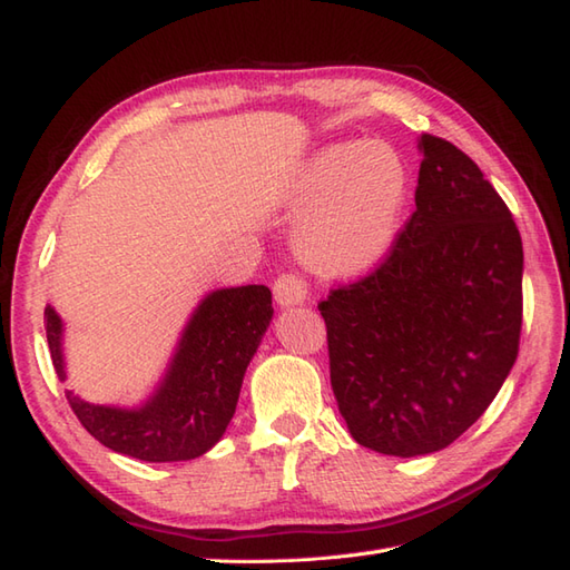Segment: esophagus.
I'll return each mask as SVG.
<instances>
[{"label":"esophagus","instance_id":"obj_1","mask_svg":"<svg viewBox=\"0 0 570 570\" xmlns=\"http://www.w3.org/2000/svg\"><path fill=\"white\" fill-rule=\"evenodd\" d=\"M274 298L282 308L306 304L308 288L304 284V278L296 276V274H282L274 282Z\"/></svg>","mask_w":570,"mask_h":570}]
</instances>
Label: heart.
Returning <instances> with one entry per match:
<instances>
[{
    "label": "heart",
    "instance_id": "b5f03b06",
    "mask_svg": "<svg viewBox=\"0 0 570 570\" xmlns=\"http://www.w3.org/2000/svg\"><path fill=\"white\" fill-rule=\"evenodd\" d=\"M409 193V166L390 144L343 141L313 151L284 193L298 215V259L328 278L374 272L396 245Z\"/></svg>",
    "mask_w": 570,
    "mask_h": 570
}]
</instances>
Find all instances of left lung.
Masks as SVG:
<instances>
[{
  "mask_svg": "<svg viewBox=\"0 0 570 570\" xmlns=\"http://www.w3.org/2000/svg\"><path fill=\"white\" fill-rule=\"evenodd\" d=\"M416 210L377 272L321 301L331 384L353 439L414 458L498 396L522 331V237L478 164L419 137Z\"/></svg>",
  "mask_w": 570,
  "mask_h": 570,
  "instance_id": "obj_1",
  "label": "left lung"
}]
</instances>
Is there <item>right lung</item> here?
Returning a JSON list of instances; mask_svg holds the SVG:
<instances>
[{
    "mask_svg": "<svg viewBox=\"0 0 570 570\" xmlns=\"http://www.w3.org/2000/svg\"><path fill=\"white\" fill-rule=\"evenodd\" d=\"M272 316V292L262 284L215 288L190 313L161 380L139 406L92 404L76 392H66L68 404L115 453L147 463L198 458L233 421L242 380ZM43 318L56 374L66 382L63 321L51 304Z\"/></svg>",
    "mask_w": 570,
    "mask_h": 570,
    "instance_id": "1",
    "label": "right lung"
}]
</instances>
